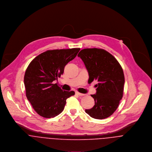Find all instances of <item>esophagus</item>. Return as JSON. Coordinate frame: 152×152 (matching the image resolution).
<instances>
[{"label":"esophagus","instance_id":"obj_1","mask_svg":"<svg viewBox=\"0 0 152 152\" xmlns=\"http://www.w3.org/2000/svg\"><path fill=\"white\" fill-rule=\"evenodd\" d=\"M75 94H76V95H78V96H83V95H84V94H81V93H80V92H76Z\"/></svg>","mask_w":152,"mask_h":152}]
</instances>
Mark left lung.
<instances>
[{"label":"left lung","instance_id":"left-lung-1","mask_svg":"<svg viewBox=\"0 0 152 152\" xmlns=\"http://www.w3.org/2000/svg\"><path fill=\"white\" fill-rule=\"evenodd\" d=\"M78 57L88 72V83H98L95 86L96 94L91 95L95 105L86 109V112L95 119H105L118 108L123 96L125 77L122 68L112 54L103 49L85 48Z\"/></svg>","mask_w":152,"mask_h":152}]
</instances>
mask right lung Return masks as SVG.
Segmentation results:
<instances>
[{
	"instance_id": "add662e5",
	"label": "right lung",
	"mask_w": 152,
	"mask_h": 152,
	"mask_svg": "<svg viewBox=\"0 0 152 152\" xmlns=\"http://www.w3.org/2000/svg\"><path fill=\"white\" fill-rule=\"evenodd\" d=\"M80 50L79 48L47 50L35 57L25 72L24 84L27 99L34 110L45 118H54L64 109L66 99L74 91H63L53 84L64 67Z\"/></svg>"
}]
</instances>
